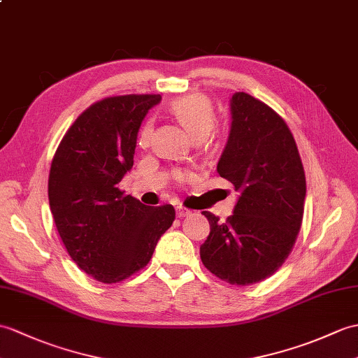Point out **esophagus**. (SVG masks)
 I'll list each match as a JSON object with an SVG mask.
<instances>
[{
    "label": "esophagus",
    "instance_id": "esophagus-1",
    "mask_svg": "<svg viewBox=\"0 0 358 358\" xmlns=\"http://www.w3.org/2000/svg\"><path fill=\"white\" fill-rule=\"evenodd\" d=\"M190 213H192V212H190L189 209H185V207H181V206H178V207H177V217H178V218L189 217Z\"/></svg>",
    "mask_w": 358,
    "mask_h": 358
}]
</instances>
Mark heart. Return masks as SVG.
<instances>
[{"label": "heart", "instance_id": "b5f03b06", "mask_svg": "<svg viewBox=\"0 0 358 358\" xmlns=\"http://www.w3.org/2000/svg\"><path fill=\"white\" fill-rule=\"evenodd\" d=\"M171 111L194 138L207 137L215 124V113L209 99L201 94H189L172 102ZM154 134V123L149 120L140 129V145H148Z\"/></svg>", "mask_w": 358, "mask_h": 358}]
</instances>
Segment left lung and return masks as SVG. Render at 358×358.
Here are the masks:
<instances>
[{
  "label": "left lung",
  "instance_id": "left-lung-1",
  "mask_svg": "<svg viewBox=\"0 0 358 358\" xmlns=\"http://www.w3.org/2000/svg\"><path fill=\"white\" fill-rule=\"evenodd\" d=\"M231 124L217 171L239 192L234 215L199 247L204 267L231 285L270 278L285 262L303 218L305 172L292 131L268 105L247 93L230 99Z\"/></svg>",
  "mask_w": 358,
  "mask_h": 358
}]
</instances>
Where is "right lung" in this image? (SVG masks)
Returning <instances> with one entry per match:
<instances>
[{
  "instance_id": "add662e5",
  "label": "right lung",
  "mask_w": 358,
  "mask_h": 358,
  "mask_svg": "<svg viewBox=\"0 0 358 358\" xmlns=\"http://www.w3.org/2000/svg\"><path fill=\"white\" fill-rule=\"evenodd\" d=\"M160 94L106 97L66 131L53 157L48 203L56 229L80 270L114 284L146 267L176 210L123 195L119 182L132 169L137 134Z\"/></svg>"
}]
</instances>
